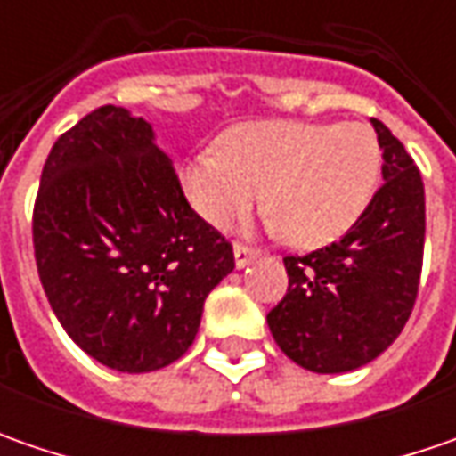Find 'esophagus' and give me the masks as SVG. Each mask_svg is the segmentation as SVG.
Segmentation results:
<instances>
[{
  "label": "esophagus",
  "instance_id": "esophagus-1",
  "mask_svg": "<svg viewBox=\"0 0 456 456\" xmlns=\"http://www.w3.org/2000/svg\"><path fill=\"white\" fill-rule=\"evenodd\" d=\"M233 256H236L238 269H243V266H248V264L254 261L256 256H258V251L248 248V246H243V243H236V246H233Z\"/></svg>",
  "mask_w": 456,
  "mask_h": 456
}]
</instances>
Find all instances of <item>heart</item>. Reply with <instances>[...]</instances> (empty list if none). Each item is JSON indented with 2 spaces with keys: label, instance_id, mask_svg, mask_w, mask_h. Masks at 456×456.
Returning <instances> with one entry per match:
<instances>
[{
  "label": "heart",
  "instance_id": "b5f03b06",
  "mask_svg": "<svg viewBox=\"0 0 456 456\" xmlns=\"http://www.w3.org/2000/svg\"><path fill=\"white\" fill-rule=\"evenodd\" d=\"M380 147L365 124L256 121L225 132L216 151L180 167V187L205 223L228 228L264 190L269 225L297 248H317L355 225L373 198Z\"/></svg>",
  "mask_w": 456,
  "mask_h": 456
}]
</instances>
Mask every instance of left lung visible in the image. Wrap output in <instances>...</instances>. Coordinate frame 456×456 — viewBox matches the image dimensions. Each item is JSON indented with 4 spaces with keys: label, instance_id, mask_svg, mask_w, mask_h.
Wrapping results in <instances>:
<instances>
[{
    "label": "left lung",
    "instance_id": "obj_1",
    "mask_svg": "<svg viewBox=\"0 0 456 456\" xmlns=\"http://www.w3.org/2000/svg\"><path fill=\"white\" fill-rule=\"evenodd\" d=\"M383 184L335 243L287 256L289 287L266 314L281 353L312 373H347L401 335L419 294L427 205L421 172L391 129L373 118Z\"/></svg>",
    "mask_w": 456,
    "mask_h": 456
}]
</instances>
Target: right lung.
Wrapping results in <instances>:
<instances>
[{
	"mask_svg": "<svg viewBox=\"0 0 456 456\" xmlns=\"http://www.w3.org/2000/svg\"><path fill=\"white\" fill-rule=\"evenodd\" d=\"M37 273L70 340L106 368L180 360L233 246L190 208L144 118L101 106L53 144L32 213Z\"/></svg>",
	"mask_w": 456,
	"mask_h": 456,
	"instance_id": "1",
	"label": "right lung"
}]
</instances>
